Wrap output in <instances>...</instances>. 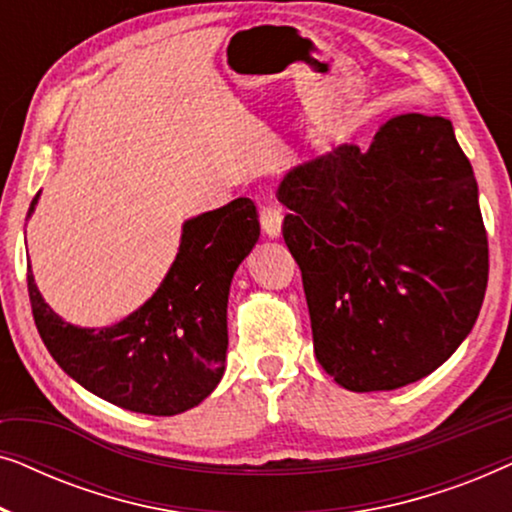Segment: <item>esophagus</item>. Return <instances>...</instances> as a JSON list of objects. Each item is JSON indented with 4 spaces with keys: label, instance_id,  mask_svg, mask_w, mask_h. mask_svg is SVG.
Here are the masks:
<instances>
[{
    "label": "esophagus",
    "instance_id": "obj_1",
    "mask_svg": "<svg viewBox=\"0 0 512 512\" xmlns=\"http://www.w3.org/2000/svg\"><path fill=\"white\" fill-rule=\"evenodd\" d=\"M261 226H263V233L268 237L282 235V209L277 205H265L261 212Z\"/></svg>",
    "mask_w": 512,
    "mask_h": 512
}]
</instances>
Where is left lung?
<instances>
[{"instance_id":"left-lung-1","label":"left lung","mask_w":512,"mask_h":512,"mask_svg":"<svg viewBox=\"0 0 512 512\" xmlns=\"http://www.w3.org/2000/svg\"><path fill=\"white\" fill-rule=\"evenodd\" d=\"M314 354L349 391H391L450 359L478 319L489 249L473 167L443 116L403 114L277 188Z\"/></svg>"}]
</instances>
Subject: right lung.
I'll use <instances>...</instances> for the list:
<instances>
[{
    "label": "right lung",
    "instance_id": "add662e5",
    "mask_svg": "<svg viewBox=\"0 0 512 512\" xmlns=\"http://www.w3.org/2000/svg\"><path fill=\"white\" fill-rule=\"evenodd\" d=\"M37 200L39 193L30 214ZM258 235L261 223L249 198L188 219L179 254L158 291L104 328L62 321L27 270L41 340L72 380L118 408L156 417L191 410L212 394L226 368L230 282Z\"/></svg>",
    "mask_w": 512,
    "mask_h": 512
}]
</instances>
